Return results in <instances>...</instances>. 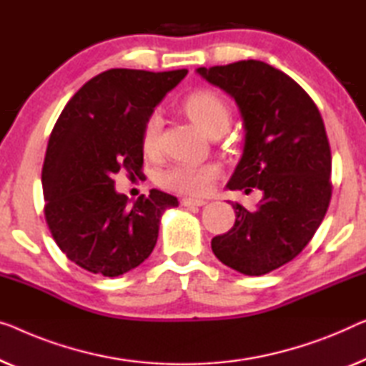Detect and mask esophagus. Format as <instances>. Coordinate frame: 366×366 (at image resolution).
<instances>
[{
	"mask_svg": "<svg viewBox=\"0 0 366 366\" xmlns=\"http://www.w3.org/2000/svg\"><path fill=\"white\" fill-rule=\"evenodd\" d=\"M181 204L184 205V207H202V205H205L207 202L205 200H200V199H182L181 200Z\"/></svg>",
	"mask_w": 366,
	"mask_h": 366,
	"instance_id": "esophagus-1",
	"label": "esophagus"
}]
</instances>
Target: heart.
<instances>
[{
  "mask_svg": "<svg viewBox=\"0 0 366 366\" xmlns=\"http://www.w3.org/2000/svg\"><path fill=\"white\" fill-rule=\"evenodd\" d=\"M184 110L189 118L209 136L212 131L228 127L230 122V110L220 97L212 92H195L184 100ZM161 134V117L152 113L146 119L143 128V149L152 154L159 146ZM218 176V167L215 164H194V162H181L166 169L159 174L157 182L164 189L174 192L189 195H204L210 192L212 185Z\"/></svg>",
  "mask_w": 366,
  "mask_h": 366,
  "instance_id": "b5f03b06",
  "label": "heart"
}]
</instances>
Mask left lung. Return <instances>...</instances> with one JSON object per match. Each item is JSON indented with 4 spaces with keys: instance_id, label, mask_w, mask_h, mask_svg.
<instances>
[{
    "instance_id": "8db88e82",
    "label": "left lung",
    "mask_w": 366,
    "mask_h": 366,
    "mask_svg": "<svg viewBox=\"0 0 366 366\" xmlns=\"http://www.w3.org/2000/svg\"><path fill=\"white\" fill-rule=\"evenodd\" d=\"M195 72L230 95L243 119V154L227 189L263 192L254 212L232 204L235 225L212 239V252L242 274H266L302 252L329 209L332 156L322 117L301 85L266 62Z\"/></svg>"
}]
</instances>
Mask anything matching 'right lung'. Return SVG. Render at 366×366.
Returning a JSON list of instances; mask_svg holds the SVG:
<instances>
[{"instance_id": "1", "label": "right lung", "mask_w": 366, "mask_h": 366, "mask_svg": "<svg viewBox=\"0 0 366 366\" xmlns=\"http://www.w3.org/2000/svg\"><path fill=\"white\" fill-rule=\"evenodd\" d=\"M187 70L110 69L70 98L49 138L42 166L44 214L65 256L95 274L117 277L148 258L161 217L179 202L152 189L129 204L113 176L143 167V128Z\"/></svg>"}]
</instances>
